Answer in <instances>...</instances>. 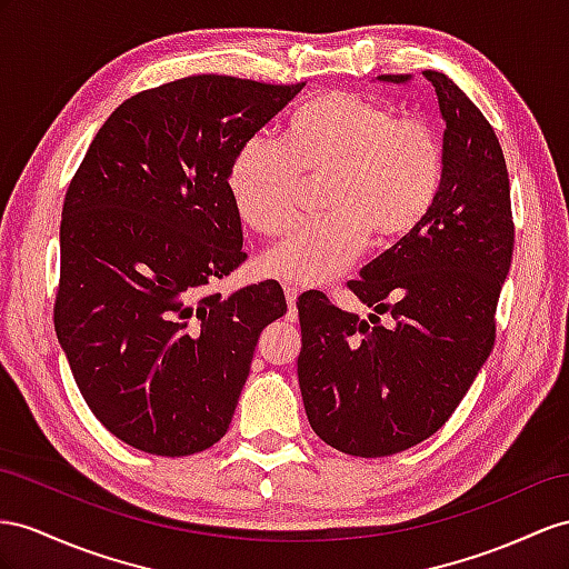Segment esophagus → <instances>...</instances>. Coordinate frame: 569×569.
Here are the masks:
<instances>
[{
  "mask_svg": "<svg viewBox=\"0 0 569 569\" xmlns=\"http://www.w3.org/2000/svg\"><path fill=\"white\" fill-rule=\"evenodd\" d=\"M283 293H286V300H288V308L293 310V308H296V300H298V296H300V288L286 283V286H283Z\"/></svg>",
  "mask_w": 569,
  "mask_h": 569,
  "instance_id": "34e87169",
  "label": "esophagus"
}]
</instances>
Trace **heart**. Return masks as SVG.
Instances as JSON below:
<instances>
[{
	"instance_id": "heart-1",
	"label": "heart",
	"mask_w": 569,
	"mask_h": 569,
	"mask_svg": "<svg viewBox=\"0 0 569 569\" xmlns=\"http://www.w3.org/2000/svg\"><path fill=\"white\" fill-rule=\"evenodd\" d=\"M302 178L329 180L327 216L290 230L259 264L273 279L322 286L370 240L397 244L423 226L442 189L445 149L430 122L401 118L368 96L329 91L290 114L283 143L247 139L230 163L228 192L247 226L279 236L296 221Z\"/></svg>"
}]
</instances>
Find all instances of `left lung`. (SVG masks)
Wrapping results in <instances>:
<instances>
[{"instance_id": "left-lung-1", "label": "left lung", "mask_w": 569, "mask_h": 569, "mask_svg": "<svg viewBox=\"0 0 569 569\" xmlns=\"http://www.w3.org/2000/svg\"><path fill=\"white\" fill-rule=\"evenodd\" d=\"M423 77L447 124L445 180L423 226L348 283L376 315L360 319L322 293L298 300L305 413L327 445L351 457L397 455L447 423L492 351L512 264L509 178L495 129L449 77L430 69ZM380 313L390 315L387 326Z\"/></svg>"}]
</instances>
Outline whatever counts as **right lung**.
I'll list each match as a JSON object with an SVG mask.
<instances>
[{"label": "right lung", "mask_w": 569, "mask_h": 569, "mask_svg": "<svg viewBox=\"0 0 569 569\" xmlns=\"http://www.w3.org/2000/svg\"><path fill=\"white\" fill-rule=\"evenodd\" d=\"M302 86L199 74L141 91L67 189L54 331L89 409L129 447L187 457L221 440L261 329L286 315L276 281L228 298L207 286L247 259L232 158Z\"/></svg>", "instance_id": "1"}]
</instances>
